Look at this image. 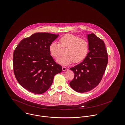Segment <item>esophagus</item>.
Masks as SVG:
<instances>
[{"mask_svg": "<svg viewBox=\"0 0 125 125\" xmlns=\"http://www.w3.org/2000/svg\"><path fill=\"white\" fill-rule=\"evenodd\" d=\"M67 70V68H66V67H62V71H63V72L66 71Z\"/></svg>", "mask_w": 125, "mask_h": 125, "instance_id": "obj_1", "label": "esophagus"}]
</instances>
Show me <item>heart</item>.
Segmentation results:
<instances>
[{
	"label": "heart",
	"mask_w": 125,
	"mask_h": 125,
	"mask_svg": "<svg viewBox=\"0 0 125 125\" xmlns=\"http://www.w3.org/2000/svg\"><path fill=\"white\" fill-rule=\"evenodd\" d=\"M61 47H66L65 55L59 57L56 61L62 65H68L73 61L77 63L83 60L89 52V44L85 39L68 34L59 39V43L53 42L50 44L49 50L52 57L57 58L59 56Z\"/></svg>",
	"instance_id": "1"
}]
</instances>
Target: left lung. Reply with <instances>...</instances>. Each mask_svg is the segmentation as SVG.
Segmentation results:
<instances>
[{
  "instance_id": "obj_1",
  "label": "left lung",
  "mask_w": 125,
  "mask_h": 125,
  "mask_svg": "<svg viewBox=\"0 0 125 125\" xmlns=\"http://www.w3.org/2000/svg\"><path fill=\"white\" fill-rule=\"evenodd\" d=\"M89 52L83 61L70 68L74 77L71 87L80 93L88 92L100 83L107 65L108 56L104 42L92 33L87 35Z\"/></svg>"
}]
</instances>
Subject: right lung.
Returning <instances> with one entry per match:
<instances>
[{
	"label": "right lung",
	"instance_id": "1",
	"mask_svg": "<svg viewBox=\"0 0 125 125\" xmlns=\"http://www.w3.org/2000/svg\"><path fill=\"white\" fill-rule=\"evenodd\" d=\"M58 36L49 33H36L22 40L13 52V72L19 83L36 94L46 92L54 75L62 67L50 55L49 47Z\"/></svg>",
	"mask_w": 125,
	"mask_h": 125
}]
</instances>
